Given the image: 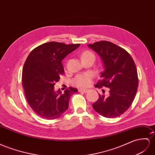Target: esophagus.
I'll use <instances>...</instances> for the list:
<instances>
[{
    "label": "esophagus",
    "mask_w": 155,
    "mask_h": 155,
    "mask_svg": "<svg viewBox=\"0 0 155 155\" xmlns=\"http://www.w3.org/2000/svg\"><path fill=\"white\" fill-rule=\"evenodd\" d=\"M78 92H81V93H86L88 92V90L86 89H82V88H79L78 89Z\"/></svg>",
    "instance_id": "esophagus-1"
}]
</instances>
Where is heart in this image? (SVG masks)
Returning <instances> with one entry per match:
<instances>
[{
    "instance_id": "obj_1",
    "label": "heart",
    "mask_w": 155,
    "mask_h": 155,
    "mask_svg": "<svg viewBox=\"0 0 155 155\" xmlns=\"http://www.w3.org/2000/svg\"><path fill=\"white\" fill-rule=\"evenodd\" d=\"M95 58L94 54L92 52V51L86 50L84 51L81 55L82 60H84L87 58ZM93 78V76L92 74L90 73H84L78 74L77 77H75L73 81V84L78 86V87H87L92 82V79Z\"/></svg>"
}]
</instances>
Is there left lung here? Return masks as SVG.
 <instances>
[{
  "label": "left lung",
  "mask_w": 155,
  "mask_h": 155,
  "mask_svg": "<svg viewBox=\"0 0 155 155\" xmlns=\"http://www.w3.org/2000/svg\"><path fill=\"white\" fill-rule=\"evenodd\" d=\"M88 46L100 55L104 65L96 87L109 88L108 96L99 94L94 109L106 118L120 116L132 105L137 92L138 77L136 64L130 54L109 41H99Z\"/></svg>",
  "instance_id": "left-lung-1"
}]
</instances>
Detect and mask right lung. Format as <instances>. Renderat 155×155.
<instances>
[{
	"instance_id": "right-lung-1",
	"label": "right lung",
	"mask_w": 155,
	"mask_h": 155,
	"mask_svg": "<svg viewBox=\"0 0 155 155\" xmlns=\"http://www.w3.org/2000/svg\"><path fill=\"white\" fill-rule=\"evenodd\" d=\"M80 44L65 45L50 42L37 46L27 58L22 71V84L27 101L39 117L48 119L60 117L69 107L71 96L78 92L69 88L55 92L54 85L64 73L61 61Z\"/></svg>"
}]
</instances>
